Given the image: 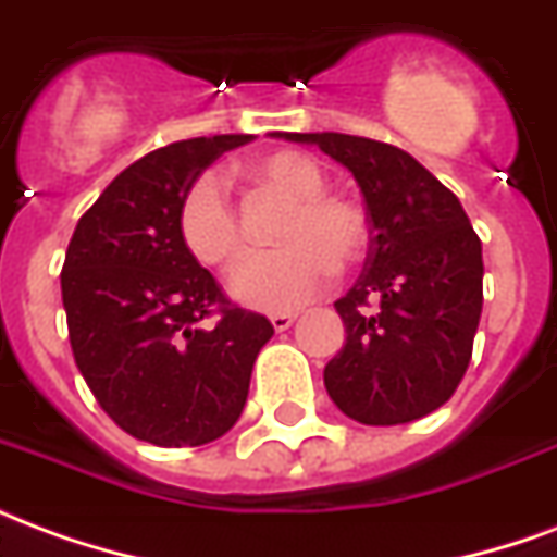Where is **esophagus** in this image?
Here are the masks:
<instances>
[{
    "label": "esophagus",
    "instance_id": "34e87169",
    "mask_svg": "<svg viewBox=\"0 0 557 557\" xmlns=\"http://www.w3.org/2000/svg\"><path fill=\"white\" fill-rule=\"evenodd\" d=\"M295 319H298L295 313H274L271 315V325H274V331H286V327L295 325Z\"/></svg>",
    "mask_w": 557,
    "mask_h": 557
}]
</instances>
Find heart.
Returning <instances> with one entry per match:
<instances>
[{"instance_id":"obj_1","label":"heart","mask_w":557,"mask_h":557,"mask_svg":"<svg viewBox=\"0 0 557 557\" xmlns=\"http://www.w3.org/2000/svg\"><path fill=\"white\" fill-rule=\"evenodd\" d=\"M247 178L289 199L271 253L250 256L232 277V295L256 310H295L325 289L337 271L361 262L370 223L349 196L325 190V170L304 151H271L247 166ZM178 238L199 265L230 271L244 253V235L226 187L214 172L190 182L178 202Z\"/></svg>"}]
</instances>
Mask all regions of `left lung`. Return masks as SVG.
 <instances>
[{
	"mask_svg": "<svg viewBox=\"0 0 557 557\" xmlns=\"http://www.w3.org/2000/svg\"><path fill=\"white\" fill-rule=\"evenodd\" d=\"M355 175L370 250L339 298L346 346L327 361V397L367 426L442 409L471 361L483 310V250L447 187L409 151L349 134H283Z\"/></svg>",
	"mask_w": 557,
	"mask_h": 557,
	"instance_id": "left-lung-1",
	"label": "left lung"
}]
</instances>
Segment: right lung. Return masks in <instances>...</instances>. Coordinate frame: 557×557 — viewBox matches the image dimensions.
Wrapping results in <instances>:
<instances>
[{
  "label": "right lung",
  "instance_id": "1",
  "mask_svg": "<svg viewBox=\"0 0 557 557\" xmlns=\"http://www.w3.org/2000/svg\"><path fill=\"white\" fill-rule=\"evenodd\" d=\"M250 139L220 134L148 151L115 175L67 244L62 304L74 361L98 406L139 442L199 447L230 432L256 355L274 337L265 315L223 295L175 226L190 182Z\"/></svg>",
  "mask_w": 557,
  "mask_h": 557
}]
</instances>
